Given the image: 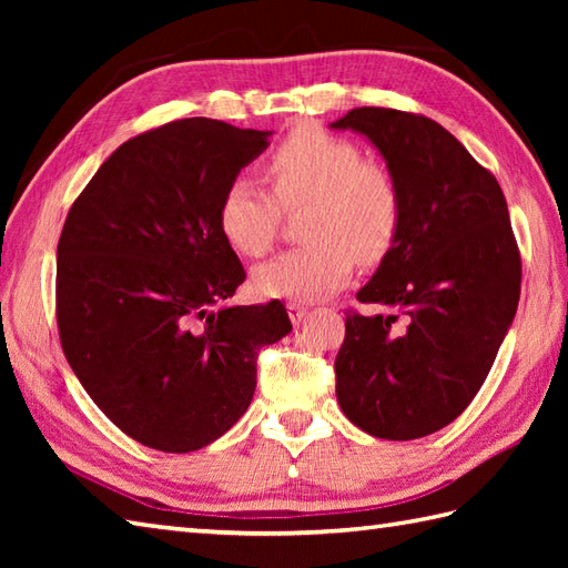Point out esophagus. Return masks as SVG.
<instances>
[{"mask_svg":"<svg viewBox=\"0 0 568 568\" xmlns=\"http://www.w3.org/2000/svg\"><path fill=\"white\" fill-rule=\"evenodd\" d=\"M285 307H287V315H291L293 324H300V322L305 320V315H307V305L297 303V300H291V303H287Z\"/></svg>","mask_w":568,"mask_h":568,"instance_id":"esophagus-1","label":"esophagus"}]
</instances>
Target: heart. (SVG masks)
Listing matches in <instances>:
<instances>
[{
  "label": "heart",
  "mask_w": 568,
  "mask_h": 568,
  "mask_svg": "<svg viewBox=\"0 0 568 568\" xmlns=\"http://www.w3.org/2000/svg\"><path fill=\"white\" fill-rule=\"evenodd\" d=\"M271 190L234 178L220 200L222 236L241 256L261 258L281 229L283 210L303 214L310 244L285 251L253 273L261 295L317 300L348 281L354 263L376 265L395 248L405 197L390 168L364 159L354 141L320 126H297L265 161Z\"/></svg>",
  "instance_id": "1"
}]
</instances>
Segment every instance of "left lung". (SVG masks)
Masks as SVG:
<instances>
[{
  "mask_svg": "<svg viewBox=\"0 0 568 568\" xmlns=\"http://www.w3.org/2000/svg\"><path fill=\"white\" fill-rule=\"evenodd\" d=\"M405 197L395 248L346 310L336 400L356 427L407 442L449 425L484 385L520 300L523 258L496 175L415 112L358 106Z\"/></svg>",
  "mask_w": 568,
  "mask_h": 568,
  "instance_id": "obj_1",
  "label": "left lung"
}]
</instances>
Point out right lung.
<instances>
[{"instance_id":"right-lung-1","label":"right lung","mask_w":568,"mask_h":568,"mask_svg":"<svg viewBox=\"0 0 568 568\" xmlns=\"http://www.w3.org/2000/svg\"><path fill=\"white\" fill-rule=\"evenodd\" d=\"M271 131L180 119L122 143L58 239L55 320L82 388L151 449L185 454L246 413L265 344L293 329L281 300L229 305L246 281L220 200Z\"/></svg>"}]
</instances>
